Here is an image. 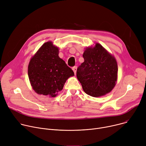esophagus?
<instances>
[{
  "instance_id": "1",
  "label": "esophagus",
  "mask_w": 146,
  "mask_h": 146,
  "mask_svg": "<svg viewBox=\"0 0 146 146\" xmlns=\"http://www.w3.org/2000/svg\"><path fill=\"white\" fill-rule=\"evenodd\" d=\"M72 69H73V72H74V74H76V71H77V66H74V67H73Z\"/></svg>"
}]
</instances>
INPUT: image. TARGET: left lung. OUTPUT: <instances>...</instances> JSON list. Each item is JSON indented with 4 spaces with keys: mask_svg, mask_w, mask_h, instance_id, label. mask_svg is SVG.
<instances>
[{
    "mask_svg": "<svg viewBox=\"0 0 146 146\" xmlns=\"http://www.w3.org/2000/svg\"><path fill=\"white\" fill-rule=\"evenodd\" d=\"M83 57L84 61L77 68L76 76L84 92L95 98L110 92L117 79L114 57L99 43L86 48Z\"/></svg>",
    "mask_w": 146,
    "mask_h": 146,
    "instance_id": "left-lung-1",
    "label": "left lung"
}]
</instances>
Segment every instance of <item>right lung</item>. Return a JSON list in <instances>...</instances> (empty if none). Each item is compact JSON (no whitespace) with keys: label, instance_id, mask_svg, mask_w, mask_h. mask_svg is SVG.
<instances>
[{"label":"right lung","instance_id":"add662e5","mask_svg":"<svg viewBox=\"0 0 146 146\" xmlns=\"http://www.w3.org/2000/svg\"><path fill=\"white\" fill-rule=\"evenodd\" d=\"M74 75L71 68L59 56V48L52 42L44 43L32 57L28 76L33 89L37 94L55 97L67 79Z\"/></svg>","mask_w":146,"mask_h":146}]
</instances>
